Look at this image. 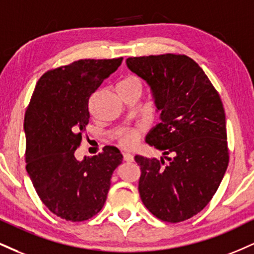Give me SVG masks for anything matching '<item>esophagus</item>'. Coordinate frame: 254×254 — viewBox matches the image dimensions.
Instances as JSON below:
<instances>
[{
	"label": "esophagus",
	"mask_w": 254,
	"mask_h": 254,
	"mask_svg": "<svg viewBox=\"0 0 254 254\" xmlns=\"http://www.w3.org/2000/svg\"><path fill=\"white\" fill-rule=\"evenodd\" d=\"M123 158L125 162H133V160H135L131 154H123Z\"/></svg>",
	"instance_id": "34e87169"
}]
</instances>
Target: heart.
<instances>
[{"label": "heart", "mask_w": 254, "mask_h": 254, "mask_svg": "<svg viewBox=\"0 0 254 254\" xmlns=\"http://www.w3.org/2000/svg\"><path fill=\"white\" fill-rule=\"evenodd\" d=\"M125 87H138L140 88V82L135 77L125 78L118 84V88H125ZM140 137L139 130H121L117 133L118 144L123 149H131L137 144Z\"/></svg>", "instance_id": "obj_1"}]
</instances>
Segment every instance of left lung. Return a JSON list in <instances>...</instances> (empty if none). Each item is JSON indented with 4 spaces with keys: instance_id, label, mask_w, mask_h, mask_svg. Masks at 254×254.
I'll list each match as a JSON object with an SVG mask.
<instances>
[{
    "instance_id": "obj_1",
    "label": "left lung",
    "mask_w": 254,
    "mask_h": 254,
    "mask_svg": "<svg viewBox=\"0 0 254 254\" xmlns=\"http://www.w3.org/2000/svg\"><path fill=\"white\" fill-rule=\"evenodd\" d=\"M127 65L150 87L161 121L145 142L163 156L135 157L142 172L140 198L160 220L185 221L208 204L227 169L222 102L202 68L189 57L129 58Z\"/></svg>"
}]
</instances>
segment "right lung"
Returning <instances> with one entry per match:
<instances>
[{
  "label": "right lung",
  "instance_id": "1",
  "mask_svg": "<svg viewBox=\"0 0 254 254\" xmlns=\"http://www.w3.org/2000/svg\"><path fill=\"white\" fill-rule=\"evenodd\" d=\"M122 61L84 59L46 72L27 108V173L45 206L67 221H85L100 212L123 161L116 146L82 161L74 155L90 119L91 94Z\"/></svg>",
  "mask_w": 254,
  "mask_h": 254
}]
</instances>
